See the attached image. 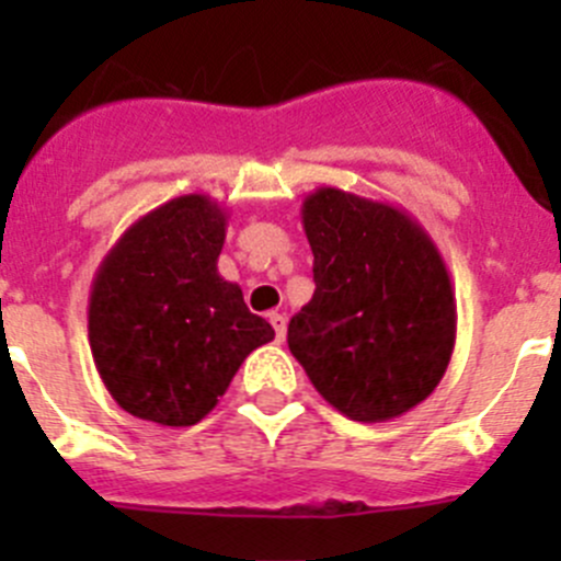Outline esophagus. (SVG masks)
Returning a JSON list of instances; mask_svg holds the SVG:
<instances>
[{"label": "esophagus", "instance_id": "1", "mask_svg": "<svg viewBox=\"0 0 561 561\" xmlns=\"http://www.w3.org/2000/svg\"><path fill=\"white\" fill-rule=\"evenodd\" d=\"M268 322L271 325H274V333H276V342H285V333H287V320H285V314H279V312H268Z\"/></svg>", "mask_w": 561, "mask_h": 561}]
</instances>
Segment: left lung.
<instances>
[{
	"label": "left lung",
	"instance_id": "1",
	"mask_svg": "<svg viewBox=\"0 0 561 561\" xmlns=\"http://www.w3.org/2000/svg\"><path fill=\"white\" fill-rule=\"evenodd\" d=\"M301 222L314 296L287 325L290 353L350 421H393L432 396L454 355L448 265L404 208L336 186L307 195Z\"/></svg>",
	"mask_w": 561,
	"mask_h": 561
}]
</instances>
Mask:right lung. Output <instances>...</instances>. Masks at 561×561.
Segmentation results:
<instances>
[{
    "label": "right lung",
    "instance_id": "obj_1",
    "mask_svg": "<svg viewBox=\"0 0 561 561\" xmlns=\"http://www.w3.org/2000/svg\"><path fill=\"white\" fill-rule=\"evenodd\" d=\"M228 211L181 195L140 217L100 263L89 344L122 410L160 426H195L217 407L274 328L217 271Z\"/></svg>",
    "mask_w": 561,
    "mask_h": 561
}]
</instances>
